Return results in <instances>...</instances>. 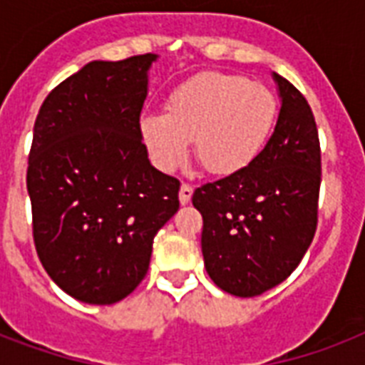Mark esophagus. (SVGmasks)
Returning a JSON list of instances; mask_svg holds the SVG:
<instances>
[{"instance_id":"1","label":"esophagus","mask_w":365,"mask_h":365,"mask_svg":"<svg viewBox=\"0 0 365 365\" xmlns=\"http://www.w3.org/2000/svg\"><path fill=\"white\" fill-rule=\"evenodd\" d=\"M191 197H193V185L191 183H182V187H180V202L187 205Z\"/></svg>"}]
</instances>
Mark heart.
Here are the masks:
<instances>
[{
  "mask_svg": "<svg viewBox=\"0 0 365 365\" xmlns=\"http://www.w3.org/2000/svg\"><path fill=\"white\" fill-rule=\"evenodd\" d=\"M278 117L271 88L248 77L208 71L170 94L165 115H143L140 128L157 168L174 172L195 157L212 174H233L248 166L269 142Z\"/></svg>",
  "mask_w": 365,
  "mask_h": 365,
  "instance_id": "b5f03b06",
  "label": "heart"
}]
</instances>
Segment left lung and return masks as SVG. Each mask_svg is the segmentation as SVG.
Listing matches in <instances>:
<instances>
[{"label":"left lung","mask_w":365,"mask_h":365,"mask_svg":"<svg viewBox=\"0 0 365 365\" xmlns=\"http://www.w3.org/2000/svg\"><path fill=\"white\" fill-rule=\"evenodd\" d=\"M282 108L272 136L248 166L195 189L202 255L217 288L255 297L294 272L318 225L320 140L311 106L274 73Z\"/></svg>","instance_id":"obj_1"}]
</instances>
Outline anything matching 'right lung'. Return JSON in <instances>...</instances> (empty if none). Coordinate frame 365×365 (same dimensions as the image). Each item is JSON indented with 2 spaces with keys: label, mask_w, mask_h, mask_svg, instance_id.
Masks as SVG:
<instances>
[{
  "label": "right lung",
  "mask_w": 365,
  "mask_h": 365,
  "mask_svg": "<svg viewBox=\"0 0 365 365\" xmlns=\"http://www.w3.org/2000/svg\"><path fill=\"white\" fill-rule=\"evenodd\" d=\"M155 54L94 60L48 93L34 125L26 185L45 271L66 294L111 305L148 274L180 180L151 166L140 113Z\"/></svg>",
  "instance_id": "add662e5"
}]
</instances>
